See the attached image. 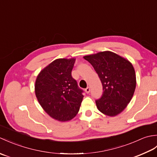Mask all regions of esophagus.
Wrapping results in <instances>:
<instances>
[{"label":"esophagus","instance_id":"34e87169","mask_svg":"<svg viewBox=\"0 0 157 157\" xmlns=\"http://www.w3.org/2000/svg\"><path fill=\"white\" fill-rule=\"evenodd\" d=\"M90 88L89 86L85 89V92H86V93H87V94H88V93L90 92Z\"/></svg>","mask_w":157,"mask_h":157}]
</instances>
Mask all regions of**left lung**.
<instances>
[{
    "instance_id": "1",
    "label": "left lung",
    "mask_w": 157,
    "mask_h": 157,
    "mask_svg": "<svg viewBox=\"0 0 157 157\" xmlns=\"http://www.w3.org/2000/svg\"><path fill=\"white\" fill-rule=\"evenodd\" d=\"M84 59L93 66L102 84V95L96 101L98 109L106 115H117L134 95L136 86L134 67L128 59L111 51L84 56Z\"/></svg>"
}]
</instances>
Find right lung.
<instances>
[{"label":"right lung","mask_w":157,"mask_h":157,"mask_svg":"<svg viewBox=\"0 0 157 157\" xmlns=\"http://www.w3.org/2000/svg\"><path fill=\"white\" fill-rule=\"evenodd\" d=\"M75 59H57L39 73L35 94L47 114L59 121L72 119L80 107L84 96L71 71Z\"/></svg>","instance_id":"add662e5"}]
</instances>
